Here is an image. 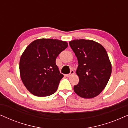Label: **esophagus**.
Masks as SVG:
<instances>
[{"label":"esophagus","mask_w":128,"mask_h":128,"mask_svg":"<svg viewBox=\"0 0 128 128\" xmlns=\"http://www.w3.org/2000/svg\"><path fill=\"white\" fill-rule=\"evenodd\" d=\"M74 74V70H71L70 71V74H67V76H68V77H70V76L71 75H72Z\"/></svg>","instance_id":"obj_1"}]
</instances>
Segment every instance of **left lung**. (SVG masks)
<instances>
[{
    "label": "left lung",
    "instance_id": "1",
    "mask_svg": "<svg viewBox=\"0 0 128 128\" xmlns=\"http://www.w3.org/2000/svg\"><path fill=\"white\" fill-rule=\"evenodd\" d=\"M78 59L76 71L79 82L74 92L84 98H92L102 91L110 80L112 66L102 46L90 40H74L69 42Z\"/></svg>",
    "mask_w": 128,
    "mask_h": 128
}]
</instances>
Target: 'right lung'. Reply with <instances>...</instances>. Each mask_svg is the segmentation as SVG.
Here are the masks:
<instances>
[{"mask_svg": "<svg viewBox=\"0 0 128 128\" xmlns=\"http://www.w3.org/2000/svg\"><path fill=\"white\" fill-rule=\"evenodd\" d=\"M68 47L57 39L40 38L31 42L20 60L22 82L32 94L47 96L57 91L64 76L56 64V58Z\"/></svg>", "mask_w": 128, "mask_h": 128, "instance_id": "obj_1", "label": "right lung"}]
</instances>
